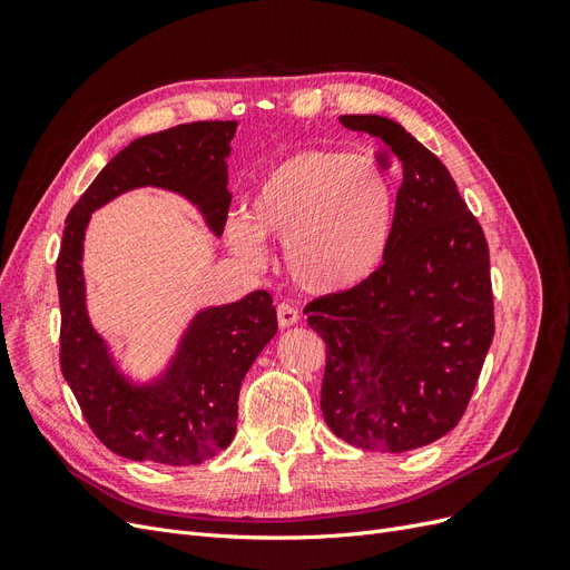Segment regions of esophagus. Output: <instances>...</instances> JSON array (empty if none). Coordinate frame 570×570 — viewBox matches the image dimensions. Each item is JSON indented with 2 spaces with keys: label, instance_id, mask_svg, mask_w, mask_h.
Listing matches in <instances>:
<instances>
[{
  "label": "esophagus",
  "instance_id": "esophagus-1",
  "mask_svg": "<svg viewBox=\"0 0 570 570\" xmlns=\"http://www.w3.org/2000/svg\"><path fill=\"white\" fill-rule=\"evenodd\" d=\"M278 323H281V327L297 325V323H299L297 306L289 304V302H281V304H278Z\"/></svg>",
  "mask_w": 570,
  "mask_h": 570
}]
</instances>
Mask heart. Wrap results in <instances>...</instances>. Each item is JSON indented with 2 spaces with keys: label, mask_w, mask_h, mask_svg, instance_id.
<instances>
[{
  "label": "heart",
  "mask_w": 570,
  "mask_h": 570,
  "mask_svg": "<svg viewBox=\"0 0 570 570\" xmlns=\"http://www.w3.org/2000/svg\"><path fill=\"white\" fill-rule=\"evenodd\" d=\"M392 218V183L373 159L304 149L266 170L247 218H230L226 237L252 266L264 262L262 237L281 239L295 283L333 295L364 283L381 266Z\"/></svg>",
  "instance_id": "heart-1"
}]
</instances>
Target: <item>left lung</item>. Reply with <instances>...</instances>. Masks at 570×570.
Segmentation results:
<instances>
[{
  "mask_svg": "<svg viewBox=\"0 0 570 570\" xmlns=\"http://www.w3.org/2000/svg\"><path fill=\"white\" fill-rule=\"evenodd\" d=\"M340 124L402 164L390 243L364 283L308 302L325 342L321 411L358 450L400 454L461 421L494 337L490 249L478 218L433 151L373 114Z\"/></svg>",
  "mask_w": 570,
  "mask_h": 570,
  "instance_id": "8db88e82",
  "label": "left lung"
}]
</instances>
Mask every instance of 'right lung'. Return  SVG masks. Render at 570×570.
Masks as SVG:
<instances>
[{
    "label": "right lung",
    "mask_w": 570,
    "mask_h": 570,
    "mask_svg": "<svg viewBox=\"0 0 570 570\" xmlns=\"http://www.w3.org/2000/svg\"><path fill=\"white\" fill-rule=\"evenodd\" d=\"M237 120H197L137 137L101 168L66 218L57 258L59 364L85 421L118 456L195 465L235 435L237 396L254 358L278 331L266 289L204 308L189 323L161 381L135 387L118 373L85 308L82 237L90 214L132 187H164L199 206L209 228H226L233 195L226 157Z\"/></svg>",
    "instance_id": "right-lung-1"
}]
</instances>
